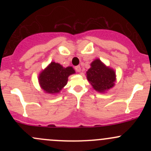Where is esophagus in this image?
<instances>
[{"label": "esophagus", "instance_id": "obj_1", "mask_svg": "<svg viewBox=\"0 0 151 151\" xmlns=\"http://www.w3.org/2000/svg\"><path fill=\"white\" fill-rule=\"evenodd\" d=\"M75 70L77 71H78V72H80V71H81V67H80V66H75Z\"/></svg>", "mask_w": 151, "mask_h": 151}]
</instances>
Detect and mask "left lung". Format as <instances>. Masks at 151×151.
I'll return each instance as SVG.
<instances>
[{
	"label": "left lung",
	"mask_w": 151,
	"mask_h": 151,
	"mask_svg": "<svg viewBox=\"0 0 151 151\" xmlns=\"http://www.w3.org/2000/svg\"><path fill=\"white\" fill-rule=\"evenodd\" d=\"M86 74L93 89L100 93H104L112 88L116 80L115 71L106 66L99 59H96L91 63V68Z\"/></svg>",
	"instance_id": "8db88e82"
}]
</instances>
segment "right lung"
<instances>
[{
	"mask_svg": "<svg viewBox=\"0 0 151 151\" xmlns=\"http://www.w3.org/2000/svg\"><path fill=\"white\" fill-rule=\"evenodd\" d=\"M75 73L71 66L64 68L60 63L51 62L39 76V83L45 93H58L67 84L68 77Z\"/></svg>",
	"mask_w": 151,
	"mask_h": 151,
	"instance_id": "add662e5",
	"label": "right lung"
}]
</instances>
